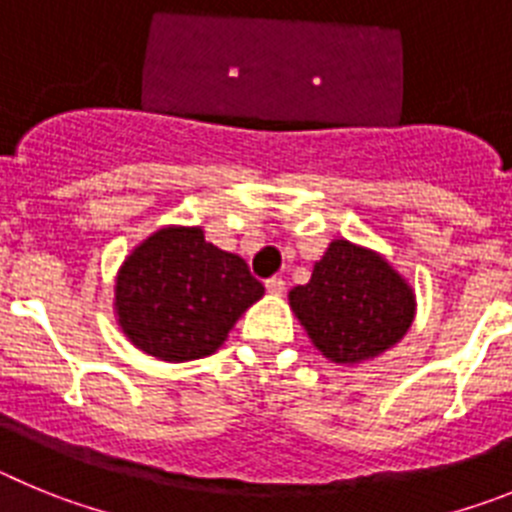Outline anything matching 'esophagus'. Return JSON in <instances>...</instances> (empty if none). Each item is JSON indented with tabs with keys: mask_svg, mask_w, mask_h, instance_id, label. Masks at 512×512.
I'll list each match as a JSON object with an SVG mask.
<instances>
[{
	"mask_svg": "<svg viewBox=\"0 0 512 512\" xmlns=\"http://www.w3.org/2000/svg\"><path fill=\"white\" fill-rule=\"evenodd\" d=\"M264 287H266V292H269V295H284V279L282 277L266 279Z\"/></svg>",
	"mask_w": 512,
	"mask_h": 512,
	"instance_id": "obj_1",
	"label": "esophagus"
}]
</instances>
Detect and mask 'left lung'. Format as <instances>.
I'll return each instance as SVG.
<instances>
[{
  "label": "left lung",
  "instance_id": "1",
  "mask_svg": "<svg viewBox=\"0 0 512 512\" xmlns=\"http://www.w3.org/2000/svg\"><path fill=\"white\" fill-rule=\"evenodd\" d=\"M289 305L325 359L359 364L395 346L415 318L410 284L374 251L333 241Z\"/></svg>",
  "mask_w": 512,
  "mask_h": 512
}]
</instances>
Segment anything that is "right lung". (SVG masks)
<instances>
[{
    "mask_svg": "<svg viewBox=\"0 0 512 512\" xmlns=\"http://www.w3.org/2000/svg\"><path fill=\"white\" fill-rule=\"evenodd\" d=\"M264 295L246 261L205 241L202 228H164L130 253L115 284L122 333L161 361L215 354Z\"/></svg>",
    "mask_w": 512,
    "mask_h": 512,
    "instance_id": "right-lung-1",
    "label": "right lung"
}]
</instances>
